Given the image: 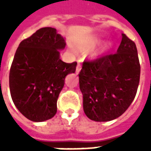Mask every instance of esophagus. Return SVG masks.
Listing matches in <instances>:
<instances>
[{
    "mask_svg": "<svg viewBox=\"0 0 151 151\" xmlns=\"http://www.w3.org/2000/svg\"><path fill=\"white\" fill-rule=\"evenodd\" d=\"M82 69V62L81 61H78V65H77V67H76V73L78 74L80 70Z\"/></svg>",
    "mask_w": 151,
    "mask_h": 151,
    "instance_id": "34e87169",
    "label": "esophagus"
}]
</instances>
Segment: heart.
I'll use <instances>...</instances> for the list:
<instances>
[{
  "label": "heart",
  "mask_w": 151,
  "mask_h": 151,
  "mask_svg": "<svg viewBox=\"0 0 151 151\" xmlns=\"http://www.w3.org/2000/svg\"><path fill=\"white\" fill-rule=\"evenodd\" d=\"M99 42V40L98 39H92L91 40L88 41L87 43H84L82 46V48H89V47H95L97 43Z\"/></svg>",
  "instance_id": "heart-1"
}]
</instances>
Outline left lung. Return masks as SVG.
<instances>
[{
    "mask_svg": "<svg viewBox=\"0 0 151 151\" xmlns=\"http://www.w3.org/2000/svg\"><path fill=\"white\" fill-rule=\"evenodd\" d=\"M121 35L117 52L85 60L78 74L83 110L95 121L120 116L136 96L141 73L137 50L133 40Z\"/></svg>",
    "mask_w": 151,
    "mask_h": 151,
    "instance_id": "obj_1",
    "label": "left lung"
}]
</instances>
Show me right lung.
Segmentation results:
<instances>
[{
    "instance_id": "obj_1",
    "label": "right lung",
    "mask_w": 151,
    "mask_h": 151,
    "mask_svg": "<svg viewBox=\"0 0 151 151\" xmlns=\"http://www.w3.org/2000/svg\"><path fill=\"white\" fill-rule=\"evenodd\" d=\"M64 38L52 27L40 28L22 41L9 70V90L14 104L35 122L49 120L57 111V99L65 78L74 73L77 62L65 63L59 50Z\"/></svg>"
}]
</instances>
